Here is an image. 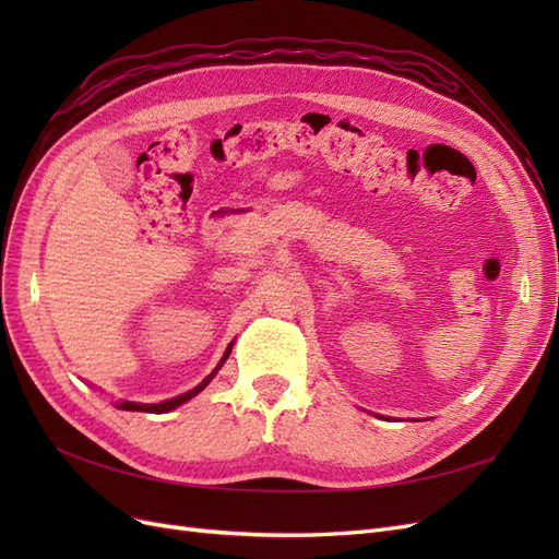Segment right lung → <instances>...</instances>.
Returning a JSON list of instances; mask_svg holds the SVG:
<instances>
[{
    "instance_id": "1",
    "label": "right lung",
    "mask_w": 559,
    "mask_h": 559,
    "mask_svg": "<svg viewBox=\"0 0 559 559\" xmlns=\"http://www.w3.org/2000/svg\"><path fill=\"white\" fill-rule=\"evenodd\" d=\"M230 347L233 345H228V349H226V354H224V359H222V364L228 359V354H230ZM218 364V366H222ZM218 366H216V370H218ZM214 370V373H216ZM214 373L212 376H207L205 380H202L195 389H191V392H186V394H181V396H177V399H170V401H163V403H154V405H144V403H130V401H123L121 405H118V408L121 411H138V413H167V411H173V408H177V405H181V403H186L189 399H193L198 392H202V389H205L207 384H210V380L214 378Z\"/></svg>"
}]
</instances>
